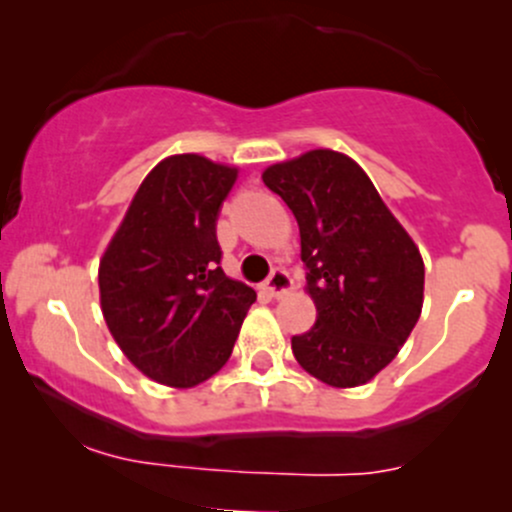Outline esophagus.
Listing matches in <instances>:
<instances>
[{
	"label": "esophagus",
	"mask_w": 512,
	"mask_h": 512,
	"mask_svg": "<svg viewBox=\"0 0 512 512\" xmlns=\"http://www.w3.org/2000/svg\"><path fill=\"white\" fill-rule=\"evenodd\" d=\"M289 287H292V277H289V272L282 270V267H275L265 282V289L270 297H282Z\"/></svg>",
	"instance_id": "1"
}]
</instances>
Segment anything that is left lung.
Wrapping results in <instances>:
<instances>
[{"mask_svg":"<svg viewBox=\"0 0 512 512\" xmlns=\"http://www.w3.org/2000/svg\"><path fill=\"white\" fill-rule=\"evenodd\" d=\"M302 237L317 322L292 337L304 371L337 389L374 379L421 317L423 260L369 175L337 151H309L262 173Z\"/></svg>","mask_w":512,"mask_h":512,"instance_id":"8db88e82","label":"left lung"}]
</instances>
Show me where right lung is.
<instances>
[{
  "label": "right lung",
  "mask_w": 512,
  "mask_h": 512,
  "mask_svg": "<svg viewBox=\"0 0 512 512\" xmlns=\"http://www.w3.org/2000/svg\"><path fill=\"white\" fill-rule=\"evenodd\" d=\"M237 170L185 153L138 188L101 267V309L123 354L165 386L210 379L230 359L255 289L220 260L218 215Z\"/></svg>",
  "instance_id": "right-lung-1"
}]
</instances>
